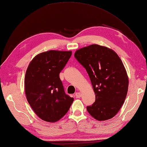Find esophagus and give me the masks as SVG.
<instances>
[{
	"label": "esophagus",
	"mask_w": 147,
	"mask_h": 147,
	"mask_svg": "<svg viewBox=\"0 0 147 147\" xmlns=\"http://www.w3.org/2000/svg\"><path fill=\"white\" fill-rule=\"evenodd\" d=\"M75 96H76V98H80L81 96V94L80 93H79V92H78V93H75Z\"/></svg>",
	"instance_id": "34e87169"
}]
</instances>
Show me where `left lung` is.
Wrapping results in <instances>:
<instances>
[{
    "instance_id": "1",
    "label": "left lung",
    "mask_w": 147,
    "mask_h": 147,
    "mask_svg": "<svg viewBox=\"0 0 147 147\" xmlns=\"http://www.w3.org/2000/svg\"><path fill=\"white\" fill-rule=\"evenodd\" d=\"M74 57L86 69L95 94L94 103L86 107L98 121L111 119L123 105L128 78L121 59L113 50L92 44L77 50Z\"/></svg>"
}]
</instances>
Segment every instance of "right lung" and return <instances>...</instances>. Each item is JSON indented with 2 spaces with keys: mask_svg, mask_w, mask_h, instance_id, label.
Returning <instances> with one entry per match:
<instances>
[{
  "mask_svg": "<svg viewBox=\"0 0 147 147\" xmlns=\"http://www.w3.org/2000/svg\"><path fill=\"white\" fill-rule=\"evenodd\" d=\"M71 54L72 51H46L34 57L27 67L24 79L27 100L44 121L59 120L74 101L65 93L59 78Z\"/></svg>",
  "mask_w": 147,
  "mask_h": 147,
  "instance_id": "obj_1",
  "label": "right lung"
}]
</instances>
